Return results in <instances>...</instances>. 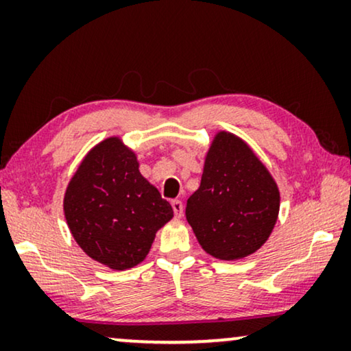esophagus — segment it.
<instances>
[{"mask_svg":"<svg viewBox=\"0 0 351 351\" xmlns=\"http://www.w3.org/2000/svg\"><path fill=\"white\" fill-rule=\"evenodd\" d=\"M171 206H172V209H174L176 217L180 219L182 215H184V204H182V201L174 199V201H172V203H171Z\"/></svg>","mask_w":351,"mask_h":351,"instance_id":"1","label":"esophagus"}]
</instances>
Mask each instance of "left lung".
I'll return each mask as SVG.
<instances>
[{"instance_id": "1", "label": "left lung", "mask_w": 351, "mask_h": 351, "mask_svg": "<svg viewBox=\"0 0 351 351\" xmlns=\"http://www.w3.org/2000/svg\"><path fill=\"white\" fill-rule=\"evenodd\" d=\"M280 189L246 141L217 131L204 155L201 185L185 215L199 246L220 261H239L261 249L280 214Z\"/></svg>"}]
</instances>
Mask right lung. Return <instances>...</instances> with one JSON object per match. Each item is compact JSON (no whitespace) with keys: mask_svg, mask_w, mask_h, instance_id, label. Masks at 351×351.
Here are the masks:
<instances>
[{"mask_svg":"<svg viewBox=\"0 0 351 351\" xmlns=\"http://www.w3.org/2000/svg\"><path fill=\"white\" fill-rule=\"evenodd\" d=\"M71 237L93 261L123 271L145 261L156 232L174 217L138 171L136 152L119 136L86 153L64 195Z\"/></svg>","mask_w":351,"mask_h":351,"instance_id":"add662e5","label":"right lung"}]
</instances>
